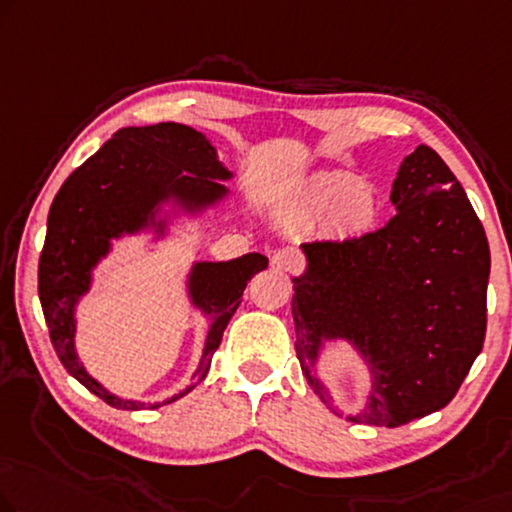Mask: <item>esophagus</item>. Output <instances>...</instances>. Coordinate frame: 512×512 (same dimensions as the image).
<instances>
[{
  "mask_svg": "<svg viewBox=\"0 0 512 512\" xmlns=\"http://www.w3.org/2000/svg\"><path fill=\"white\" fill-rule=\"evenodd\" d=\"M271 264L276 266V269L296 273L301 269V255L296 253L294 248H280V250H276V253H273Z\"/></svg>",
  "mask_w": 512,
  "mask_h": 512,
  "instance_id": "34e87169",
  "label": "esophagus"
}]
</instances>
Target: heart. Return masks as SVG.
I'll return each mask as SVG.
<instances>
[{"label":"heart","mask_w":512,"mask_h":512,"mask_svg":"<svg viewBox=\"0 0 512 512\" xmlns=\"http://www.w3.org/2000/svg\"><path fill=\"white\" fill-rule=\"evenodd\" d=\"M296 209L308 216L326 211V225L340 236L370 230L379 202L372 186L356 181L349 172H317L301 183L294 197Z\"/></svg>","instance_id":"1"}]
</instances>
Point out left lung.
Masks as SVG:
<instances>
[{"label": "left lung", "instance_id": "obj_1", "mask_svg": "<svg viewBox=\"0 0 512 512\" xmlns=\"http://www.w3.org/2000/svg\"><path fill=\"white\" fill-rule=\"evenodd\" d=\"M395 216L361 239L303 243L294 282L296 356L312 393L347 421L400 427L455 398L487 326L490 246L467 193L421 144L393 181ZM349 341L371 372L356 415L335 408L316 365Z\"/></svg>", "mask_w": 512, "mask_h": 512}]
</instances>
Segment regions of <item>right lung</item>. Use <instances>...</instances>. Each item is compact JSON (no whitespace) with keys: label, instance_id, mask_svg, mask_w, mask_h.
<instances>
[{"label":"right lung","instance_id":"add662e5","mask_svg":"<svg viewBox=\"0 0 512 512\" xmlns=\"http://www.w3.org/2000/svg\"><path fill=\"white\" fill-rule=\"evenodd\" d=\"M234 174L220 163L216 147L195 128L165 121L128 126L112 135L64 181L48 213V234L38 259V299L52 347L68 375L117 409H156L193 391L207 377L243 289L269 259L248 253L230 262H195L186 278L193 308L209 319L207 340L190 384L163 402L119 398L94 379L75 349L78 303L91 289L94 269L124 236H167L172 220L197 218L230 195L223 181Z\"/></svg>","mask_w":512,"mask_h":512}]
</instances>
